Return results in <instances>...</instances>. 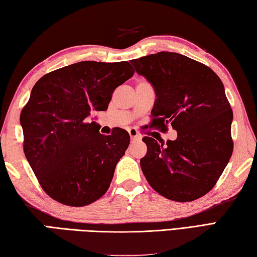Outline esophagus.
Instances as JSON below:
<instances>
[{
  "mask_svg": "<svg viewBox=\"0 0 257 257\" xmlns=\"http://www.w3.org/2000/svg\"><path fill=\"white\" fill-rule=\"evenodd\" d=\"M128 133H129V135H130V138H132L133 142H134V141H141V139H142V136L137 133V130L129 129Z\"/></svg>",
  "mask_w": 257,
  "mask_h": 257,
  "instance_id": "obj_1",
  "label": "esophagus"
}]
</instances>
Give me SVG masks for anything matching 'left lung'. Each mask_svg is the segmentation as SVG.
Segmentation results:
<instances>
[{
	"label": "left lung",
	"instance_id": "left-lung-1",
	"mask_svg": "<svg viewBox=\"0 0 257 257\" xmlns=\"http://www.w3.org/2000/svg\"><path fill=\"white\" fill-rule=\"evenodd\" d=\"M152 84L156 100L153 124H171L175 141L144 137L142 171L152 188L177 202L193 201L211 190L232 154V111L220 78L211 68L171 51L132 62Z\"/></svg>",
	"mask_w": 257,
	"mask_h": 257
}]
</instances>
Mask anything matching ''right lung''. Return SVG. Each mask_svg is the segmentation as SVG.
<instances>
[{"instance_id":"1","label":"right lung","mask_w":257,"mask_h":257,"mask_svg":"<svg viewBox=\"0 0 257 257\" xmlns=\"http://www.w3.org/2000/svg\"><path fill=\"white\" fill-rule=\"evenodd\" d=\"M134 75L128 62H80L46 74L22 109L23 151L41 188L71 207L87 206L108 191L130 143L125 130L109 136L91 121Z\"/></svg>"}]
</instances>
